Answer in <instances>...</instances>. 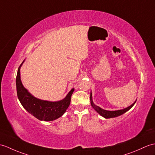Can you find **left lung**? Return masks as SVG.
Wrapping results in <instances>:
<instances>
[{
	"instance_id": "8db88e82",
	"label": "left lung",
	"mask_w": 155,
	"mask_h": 155,
	"mask_svg": "<svg viewBox=\"0 0 155 155\" xmlns=\"http://www.w3.org/2000/svg\"><path fill=\"white\" fill-rule=\"evenodd\" d=\"M135 102H136V101L134 104H133L132 105H131L130 106H129V107H126V108L123 109V110H116V111H107V110H103V109L101 108V107L97 106L95 105V104H94V103H93V102H92V93H91V103L92 106L93 107V108H94L100 115H101L102 116H103L104 117H105V118H107V119L116 117L121 116V115L125 113L129 110H130L131 107L134 106V105L135 104Z\"/></svg>"
}]
</instances>
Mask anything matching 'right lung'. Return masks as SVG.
Instances as JSON below:
<instances>
[{
  "label": "right lung",
  "mask_w": 155,
  "mask_h": 155,
  "mask_svg": "<svg viewBox=\"0 0 155 155\" xmlns=\"http://www.w3.org/2000/svg\"><path fill=\"white\" fill-rule=\"evenodd\" d=\"M24 61L18 67L16 75L17 96L21 105L32 116L41 121H53L63 116L70 105L74 88L65 98L59 102H49L35 98L21 84L20 69Z\"/></svg>",
  "instance_id": "1"
}]
</instances>
